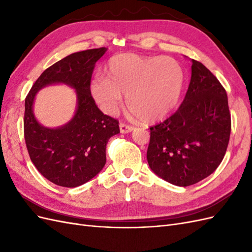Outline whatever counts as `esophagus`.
I'll use <instances>...</instances> for the list:
<instances>
[{"mask_svg": "<svg viewBox=\"0 0 252 252\" xmlns=\"http://www.w3.org/2000/svg\"><path fill=\"white\" fill-rule=\"evenodd\" d=\"M134 130V127L130 126V125H126L124 123L120 124V131L121 133H129Z\"/></svg>", "mask_w": 252, "mask_h": 252, "instance_id": "obj_1", "label": "esophagus"}]
</instances>
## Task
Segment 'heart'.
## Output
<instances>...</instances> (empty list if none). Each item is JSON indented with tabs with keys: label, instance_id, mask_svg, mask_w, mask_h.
I'll list each match as a JSON object with an SVG mask.
<instances>
[{
	"label": "heart",
	"instance_id": "1",
	"mask_svg": "<svg viewBox=\"0 0 252 252\" xmlns=\"http://www.w3.org/2000/svg\"><path fill=\"white\" fill-rule=\"evenodd\" d=\"M105 75L90 83L94 101L107 113H116L127 94V107L144 123L162 121L181 96L184 73L169 57L120 53L109 59Z\"/></svg>",
	"mask_w": 252,
	"mask_h": 252
}]
</instances>
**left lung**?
Listing matches in <instances>:
<instances>
[{"mask_svg": "<svg viewBox=\"0 0 252 252\" xmlns=\"http://www.w3.org/2000/svg\"><path fill=\"white\" fill-rule=\"evenodd\" d=\"M191 61L184 101L170 118L150 128L147 161L158 177L186 187L215 171L231 131L224 87L202 63Z\"/></svg>", "mask_w": 252, "mask_h": 252, "instance_id": "obj_1", "label": "left lung"}]
</instances>
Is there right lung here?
<instances>
[{
    "mask_svg": "<svg viewBox=\"0 0 252 252\" xmlns=\"http://www.w3.org/2000/svg\"><path fill=\"white\" fill-rule=\"evenodd\" d=\"M107 48L71 53L47 68L35 81L25 100L24 134L30 158L36 169L53 184L73 188L85 184L106 164V145L120 133L119 122L97 108L90 93L95 63ZM50 85L75 89L77 108L74 117L59 127H46L36 120L33 104L37 93Z\"/></svg>",
    "mask_w": 252,
    "mask_h": 252,
    "instance_id": "add662e5",
    "label": "right lung"
}]
</instances>
